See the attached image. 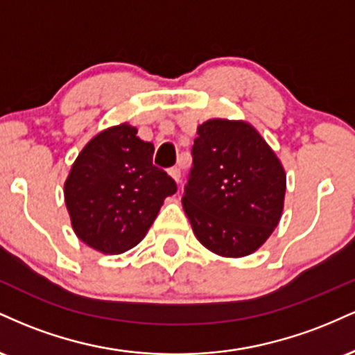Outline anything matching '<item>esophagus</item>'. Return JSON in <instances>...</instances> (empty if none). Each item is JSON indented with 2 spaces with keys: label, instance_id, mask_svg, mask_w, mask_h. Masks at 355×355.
Wrapping results in <instances>:
<instances>
[{
  "label": "esophagus",
  "instance_id": "esophagus-1",
  "mask_svg": "<svg viewBox=\"0 0 355 355\" xmlns=\"http://www.w3.org/2000/svg\"><path fill=\"white\" fill-rule=\"evenodd\" d=\"M168 173H170V177H172L177 183L182 182V170H180V166H173V168L168 170Z\"/></svg>",
  "mask_w": 355,
  "mask_h": 355
}]
</instances>
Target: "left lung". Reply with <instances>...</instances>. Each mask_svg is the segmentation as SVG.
<instances>
[{
	"instance_id": "left-lung-1",
	"label": "left lung",
	"mask_w": 355,
	"mask_h": 355,
	"mask_svg": "<svg viewBox=\"0 0 355 355\" xmlns=\"http://www.w3.org/2000/svg\"><path fill=\"white\" fill-rule=\"evenodd\" d=\"M197 135L183 210L202 245L222 257H245L279 223L284 166L245 121L215 118L198 126Z\"/></svg>"
}]
</instances>
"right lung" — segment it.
<instances>
[{"label":"right lung","mask_w":355,"mask_h":355,"mask_svg":"<svg viewBox=\"0 0 355 355\" xmlns=\"http://www.w3.org/2000/svg\"><path fill=\"white\" fill-rule=\"evenodd\" d=\"M153 144L128 123L103 130L85 145L64 182V202L81 242L103 254L135 247L177 191L153 165Z\"/></svg>","instance_id":"add662e5"}]
</instances>
